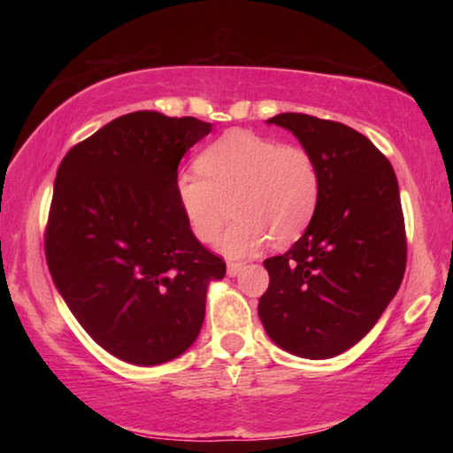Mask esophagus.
Masks as SVG:
<instances>
[{
    "mask_svg": "<svg viewBox=\"0 0 453 453\" xmlns=\"http://www.w3.org/2000/svg\"><path fill=\"white\" fill-rule=\"evenodd\" d=\"M242 267H243L242 262H227V275H229V278H235V275L242 272Z\"/></svg>",
    "mask_w": 453,
    "mask_h": 453,
    "instance_id": "34e87169",
    "label": "esophagus"
}]
</instances>
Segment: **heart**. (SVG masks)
I'll return each instance as SVG.
<instances>
[{"label": "heart", "instance_id": "1", "mask_svg": "<svg viewBox=\"0 0 453 453\" xmlns=\"http://www.w3.org/2000/svg\"><path fill=\"white\" fill-rule=\"evenodd\" d=\"M321 175L316 157L302 145L232 129L197 157V170L180 172L175 194L191 232L211 243L229 218L235 224L219 240L226 256L254 254L273 240H297L318 210Z\"/></svg>", "mask_w": 453, "mask_h": 453}]
</instances>
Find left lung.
<instances>
[{"label": "left lung", "mask_w": 453, "mask_h": 453, "mask_svg": "<svg viewBox=\"0 0 453 453\" xmlns=\"http://www.w3.org/2000/svg\"><path fill=\"white\" fill-rule=\"evenodd\" d=\"M316 157L321 191L310 226L265 259L257 313L275 346L308 359L340 356L378 324L405 272V226L392 164L356 129L305 113L267 119Z\"/></svg>", "instance_id": "1"}]
</instances>
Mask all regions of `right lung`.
<instances>
[{
    "instance_id": "1",
    "label": "right lung",
    "mask_w": 453,
    "mask_h": 453,
    "mask_svg": "<svg viewBox=\"0 0 453 453\" xmlns=\"http://www.w3.org/2000/svg\"><path fill=\"white\" fill-rule=\"evenodd\" d=\"M211 132L196 118L134 111L59 164L45 259L75 319L111 356L157 365L196 342L224 259L196 240L175 194L183 153Z\"/></svg>"
}]
</instances>
